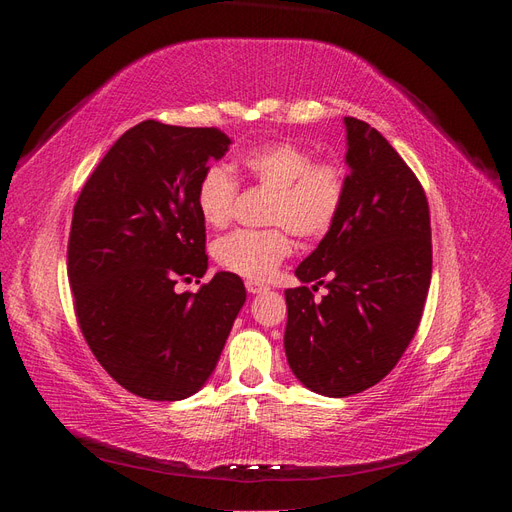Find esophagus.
I'll return each instance as SVG.
<instances>
[{"label": "esophagus", "instance_id": "esophagus-1", "mask_svg": "<svg viewBox=\"0 0 512 512\" xmlns=\"http://www.w3.org/2000/svg\"><path fill=\"white\" fill-rule=\"evenodd\" d=\"M245 288H247V292H250V294H258V292H262V290H267L269 286L258 282V280H247V282H245Z\"/></svg>", "mask_w": 512, "mask_h": 512}]
</instances>
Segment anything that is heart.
Returning a JSON list of instances; mask_svg holds the SVG:
<instances>
[{"mask_svg": "<svg viewBox=\"0 0 512 512\" xmlns=\"http://www.w3.org/2000/svg\"><path fill=\"white\" fill-rule=\"evenodd\" d=\"M260 188L269 190L267 228H241L215 241L213 258L247 280H267L299 239H322L346 205L348 170L337 160H316L314 151L294 141L254 145L239 158ZM239 181L222 164L203 170L196 185V207L211 228H224L235 215Z\"/></svg>", "mask_w": 512, "mask_h": 512, "instance_id": "1", "label": "heart"}]
</instances>
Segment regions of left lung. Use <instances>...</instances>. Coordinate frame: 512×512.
I'll list each match as a JSON object with an SVG mask.
<instances>
[{"label": "left lung", "mask_w": 512, "mask_h": 512, "mask_svg": "<svg viewBox=\"0 0 512 512\" xmlns=\"http://www.w3.org/2000/svg\"><path fill=\"white\" fill-rule=\"evenodd\" d=\"M346 205L286 290L284 348L307 389L348 397L378 384L418 329L431 284V222L421 181L386 138L346 117ZM314 281L309 289L306 284ZM318 285L328 288L322 302Z\"/></svg>", "instance_id": "1"}]
</instances>
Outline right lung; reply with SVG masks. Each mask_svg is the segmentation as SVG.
<instances>
[{
  "instance_id": "add662e5",
  "label": "right lung",
  "mask_w": 512,
  "mask_h": 512,
  "mask_svg": "<svg viewBox=\"0 0 512 512\" xmlns=\"http://www.w3.org/2000/svg\"><path fill=\"white\" fill-rule=\"evenodd\" d=\"M228 145L218 128L147 119L106 151L74 205L68 282L76 322L108 376L138 397L196 393L245 303L241 277L228 271L196 292H175L179 280L207 271L196 185Z\"/></svg>"
}]
</instances>
